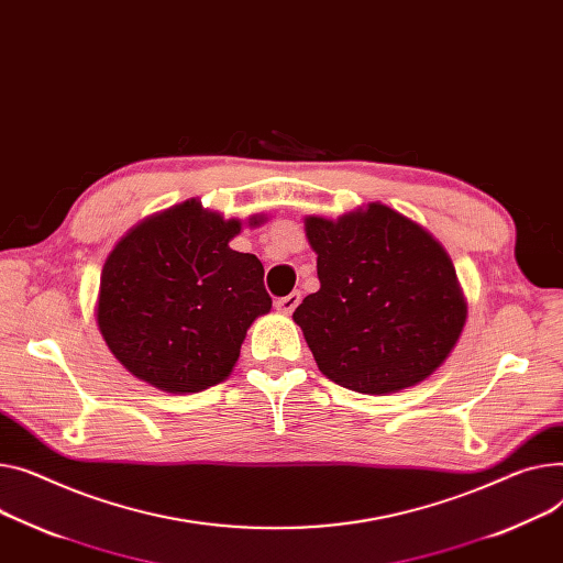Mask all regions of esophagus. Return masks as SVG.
Segmentation results:
<instances>
[{
    "label": "esophagus",
    "mask_w": 563,
    "mask_h": 563,
    "mask_svg": "<svg viewBox=\"0 0 563 563\" xmlns=\"http://www.w3.org/2000/svg\"><path fill=\"white\" fill-rule=\"evenodd\" d=\"M298 303H301V291H291V294L278 298V301H276V310L283 312V314H291Z\"/></svg>",
    "instance_id": "esophagus-1"
}]
</instances>
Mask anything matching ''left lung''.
Masks as SVG:
<instances>
[{
	"label": "left lung",
	"mask_w": 563,
	"mask_h": 563,
	"mask_svg": "<svg viewBox=\"0 0 563 563\" xmlns=\"http://www.w3.org/2000/svg\"><path fill=\"white\" fill-rule=\"evenodd\" d=\"M303 223L321 287L291 319L323 376L368 396L430 378L468 317L439 240L380 201L336 219L310 214Z\"/></svg>",
	"instance_id": "obj_1"
}]
</instances>
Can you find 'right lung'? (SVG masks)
I'll return each mask as SVG.
<instances>
[{"label": "right lung", "mask_w": 563, "mask_h": 563, "mask_svg": "<svg viewBox=\"0 0 563 563\" xmlns=\"http://www.w3.org/2000/svg\"><path fill=\"white\" fill-rule=\"evenodd\" d=\"M240 233V219L187 199L142 219L108 253L95 319L137 380L197 394L231 376L246 330L272 310L262 262L231 249Z\"/></svg>", "instance_id": "obj_1"}]
</instances>
